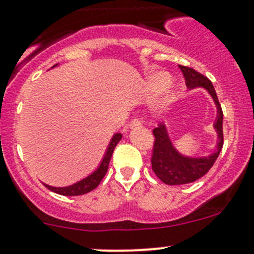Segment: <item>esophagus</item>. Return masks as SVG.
<instances>
[{
	"mask_svg": "<svg viewBox=\"0 0 254 254\" xmlns=\"http://www.w3.org/2000/svg\"><path fill=\"white\" fill-rule=\"evenodd\" d=\"M142 126V121L139 118H133V120L129 122V127L131 128H137V127H141Z\"/></svg>",
	"mask_w": 254,
	"mask_h": 254,
	"instance_id": "34e87169",
	"label": "esophagus"
}]
</instances>
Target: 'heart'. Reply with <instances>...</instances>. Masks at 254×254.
Returning <instances> with one entry per match:
<instances>
[{
  "instance_id": "heart-1",
  "label": "heart",
  "mask_w": 254,
  "mask_h": 254,
  "mask_svg": "<svg viewBox=\"0 0 254 254\" xmlns=\"http://www.w3.org/2000/svg\"><path fill=\"white\" fill-rule=\"evenodd\" d=\"M171 82V74L167 72H157L153 73L152 76H149L148 81H147V88H148V92L151 95H156L157 92H159L161 89L166 88V87L170 84ZM176 98V92L173 89H168L167 92L165 93V97L161 103V110L165 108L166 106L170 105L173 100Z\"/></svg>"
}]
</instances>
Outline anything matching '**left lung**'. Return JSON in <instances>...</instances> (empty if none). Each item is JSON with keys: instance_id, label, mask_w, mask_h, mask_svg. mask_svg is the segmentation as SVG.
<instances>
[{"instance_id": "left-lung-1", "label": "left lung", "mask_w": 254, "mask_h": 254, "mask_svg": "<svg viewBox=\"0 0 254 254\" xmlns=\"http://www.w3.org/2000/svg\"><path fill=\"white\" fill-rule=\"evenodd\" d=\"M180 68L185 76L186 86L188 89L204 88L213 98L217 107V118L213 123V128L217 133V143L216 149L208 156H186L181 153L172 143L165 123L158 125V127L153 129L156 139L151 159L152 170L162 182L170 186L187 185L203 177L214 165L223 146V112L213 84L207 77L193 68L186 66H180Z\"/></svg>"}]
</instances>
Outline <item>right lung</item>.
Segmentation results:
<instances>
[{
  "label": "right lung",
  "instance_id": "1",
  "mask_svg": "<svg viewBox=\"0 0 254 254\" xmlns=\"http://www.w3.org/2000/svg\"><path fill=\"white\" fill-rule=\"evenodd\" d=\"M56 66L57 64H55L53 67H56ZM121 138H122V134L121 133L113 134V137L110 141V144H108L107 149H106L105 156H103L102 161L100 162L98 167L96 168L91 175L87 176V177L82 178L81 181L73 183V185L66 186V187H53V186H48L46 185V183H43V185H45L48 190H52V192L59 193V194H62V195H81V194H84V193L91 192V190H93L98 185H100V182L103 180L106 173H107L108 165H110L113 149L116 148V146H117L118 142L121 141Z\"/></svg>",
  "mask_w": 254,
  "mask_h": 254
}]
</instances>
